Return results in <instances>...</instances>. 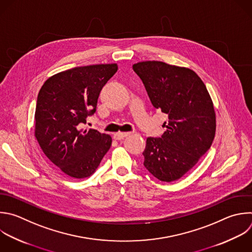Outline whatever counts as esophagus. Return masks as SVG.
I'll list each match as a JSON object with an SVG mask.
<instances>
[{
	"mask_svg": "<svg viewBox=\"0 0 252 252\" xmlns=\"http://www.w3.org/2000/svg\"><path fill=\"white\" fill-rule=\"evenodd\" d=\"M130 133L129 132H117V133H115L114 134V138L115 139H117V140H120V139H123V138H125L126 136H127V135H129Z\"/></svg>",
	"mask_w": 252,
	"mask_h": 252,
	"instance_id": "34e87169",
	"label": "esophagus"
}]
</instances>
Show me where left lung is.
<instances>
[{"label":"left lung","mask_w":252,"mask_h":252,"mask_svg":"<svg viewBox=\"0 0 252 252\" xmlns=\"http://www.w3.org/2000/svg\"><path fill=\"white\" fill-rule=\"evenodd\" d=\"M151 104L168 116L161 137H148L143 151L145 168L158 180L184 176L210 149L216 133V113L202 79L192 69L161 61L132 65Z\"/></svg>","instance_id":"obj_1"}]
</instances>
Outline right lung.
Instances as JSON below:
<instances>
[{"instance_id": "obj_1", "label": "right lung", "mask_w": 252, "mask_h": 252, "mask_svg": "<svg viewBox=\"0 0 252 252\" xmlns=\"http://www.w3.org/2000/svg\"><path fill=\"white\" fill-rule=\"evenodd\" d=\"M117 71V63L75 67L49 77L39 90L34 136L47 158L71 178L95 173L112 145L111 135L80 128L96 112L102 88Z\"/></svg>"}]
</instances>
